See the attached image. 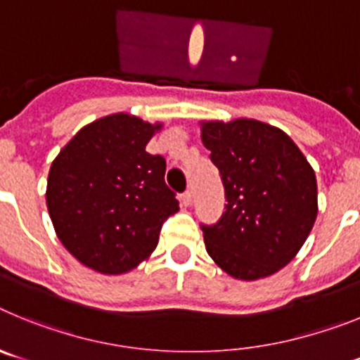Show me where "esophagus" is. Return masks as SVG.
<instances>
[{
    "label": "esophagus",
    "instance_id": "obj_1",
    "mask_svg": "<svg viewBox=\"0 0 360 360\" xmlns=\"http://www.w3.org/2000/svg\"><path fill=\"white\" fill-rule=\"evenodd\" d=\"M191 196H193V193H191L189 189H187L186 193H184V195L180 196V200H182V205H184V207H189V205H191Z\"/></svg>",
    "mask_w": 360,
    "mask_h": 360
}]
</instances>
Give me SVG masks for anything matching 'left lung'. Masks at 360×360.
<instances>
[{
	"label": "left lung",
	"instance_id": "left-lung-1",
	"mask_svg": "<svg viewBox=\"0 0 360 360\" xmlns=\"http://www.w3.org/2000/svg\"><path fill=\"white\" fill-rule=\"evenodd\" d=\"M200 126L227 200L218 224L202 225L207 254L243 281L276 274L316 224V173L290 136L270 124L236 119Z\"/></svg>",
	"mask_w": 360,
	"mask_h": 360
}]
</instances>
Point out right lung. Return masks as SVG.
Returning <instances> with one entry per match:
<instances>
[{"label":"right lung","mask_w":360,"mask_h":360,"mask_svg":"<svg viewBox=\"0 0 360 360\" xmlns=\"http://www.w3.org/2000/svg\"><path fill=\"white\" fill-rule=\"evenodd\" d=\"M162 129L129 113L94 120L52 162L46 207L57 238L77 262L124 274L157 249L165 219L178 211L165 186V160L146 146Z\"/></svg>","instance_id":"right-lung-1"}]
</instances>
